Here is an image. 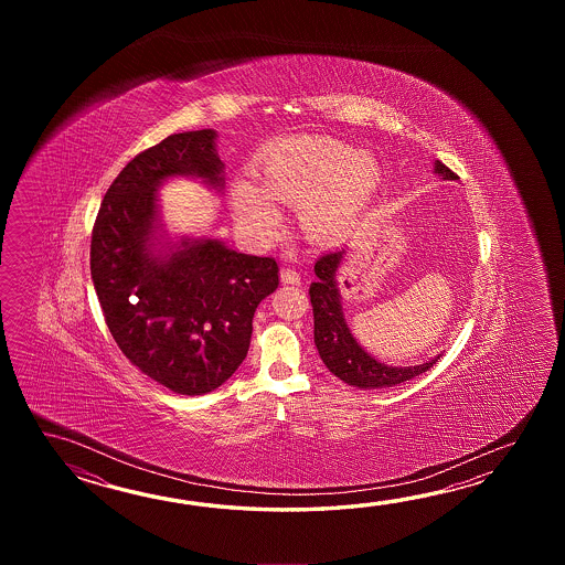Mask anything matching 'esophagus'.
<instances>
[{
  "instance_id": "obj_1",
  "label": "esophagus",
  "mask_w": 565,
  "mask_h": 565,
  "mask_svg": "<svg viewBox=\"0 0 565 565\" xmlns=\"http://www.w3.org/2000/svg\"><path fill=\"white\" fill-rule=\"evenodd\" d=\"M280 280H282L285 285H299L300 275L295 268H282V270H280Z\"/></svg>"
}]
</instances>
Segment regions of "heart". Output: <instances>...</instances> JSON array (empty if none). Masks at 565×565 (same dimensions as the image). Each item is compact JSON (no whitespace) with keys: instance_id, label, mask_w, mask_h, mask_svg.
Segmentation results:
<instances>
[{"instance_id":"1","label":"heart","mask_w":565,"mask_h":565,"mask_svg":"<svg viewBox=\"0 0 565 565\" xmlns=\"http://www.w3.org/2000/svg\"><path fill=\"white\" fill-rule=\"evenodd\" d=\"M258 188L236 180L232 212L254 236H273L280 214L270 202L299 205L300 226L315 242L343 241L360 224L384 180L380 161L353 145L323 135L290 137L266 147L254 163Z\"/></svg>"}]
</instances>
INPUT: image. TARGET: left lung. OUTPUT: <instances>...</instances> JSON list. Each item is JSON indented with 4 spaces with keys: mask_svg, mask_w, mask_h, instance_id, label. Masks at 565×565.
Listing matches in <instances>:
<instances>
[{
    "mask_svg": "<svg viewBox=\"0 0 565 565\" xmlns=\"http://www.w3.org/2000/svg\"><path fill=\"white\" fill-rule=\"evenodd\" d=\"M434 173L443 180H457V173L446 168L443 161H434ZM345 248L327 253L315 263V282H311L312 317H315V345L327 370L348 385L361 390H382L404 384L412 377L430 370L440 355L420 365L394 367L372 358L351 335L345 321L341 295L337 288V270L343 263Z\"/></svg>",
    "mask_w": 565,
    "mask_h": 565,
    "instance_id": "left-lung-1",
    "label": "left lung"
}]
</instances>
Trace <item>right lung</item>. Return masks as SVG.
Returning <instances> with one entry per match:
<instances>
[{
  "instance_id": "add662e5",
  "label": "right lung",
  "mask_w": 565,
  "mask_h": 565,
  "mask_svg": "<svg viewBox=\"0 0 565 565\" xmlns=\"http://www.w3.org/2000/svg\"><path fill=\"white\" fill-rule=\"evenodd\" d=\"M216 131L178 132L122 168L100 204L90 275L108 331L125 358L181 396H202L238 370L260 300L278 287L268 256L236 253L216 238L171 242L157 190L195 178L222 192Z\"/></svg>"
}]
</instances>
